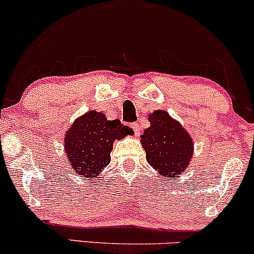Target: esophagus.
<instances>
[{
    "label": "esophagus",
    "instance_id": "obj_1",
    "mask_svg": "<svg viewBox=\"0 0 254 254\" xmlns=\"http://www.w3.org/2000/svg\"><path fill=\"white\" fill-rule=\"evenodd\" d=\"M131 127H132L133 131H135V136H138L139 135V127L137 123H132L131 124Z\"/></svg>",
    "mask_w": 254,
    "mask_h": 254
}]
</instances>
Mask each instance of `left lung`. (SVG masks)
Segmentation results:
<instances>
[{
  "instance_id": "8db88e82",
  "label": "left lung",
  "mask_w": 254,
  "mask_h": 254,
  "mask_svg": "<svg viewBox=\"0 0 254 254\" xmlns=\"http://www.w3.org/2000/svg\"><path fill=\"white\" fill-rule=\"evenodd\" d=\"M148 119L150 127L141 136L148 164L171 180L182 176L193 156L190 133L164 110L149 113Z\"/></svg>"
}]
</instances>
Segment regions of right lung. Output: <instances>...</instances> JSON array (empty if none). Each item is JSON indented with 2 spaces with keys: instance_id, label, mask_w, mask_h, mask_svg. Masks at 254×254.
<instances>
[{
  "instance_id": "1",
  "label": "right lung",
  "mask_w": 254,
  "mask_h": 254,
  "mask_svg": "<svg viewBox=\"0 0 254 254\" xmlns=\"http://www.w3.org/2000/svg\"><path fill=\"white\" fill-rule=\"evenodd\" d=\"M132 133L119 119L107 121L103 112L88 111L75 119L64 136L69 165L78 176L94 179L111 162L113 142Z\"/></svg>"
}]
</instances>
